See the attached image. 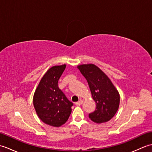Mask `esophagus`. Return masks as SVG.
Returning a JSON list of instances; mask_svg holds the SVG:
<instances>
[{"label":"esophagus","mask_w":152,"mask_h":152,"mask_svg":"<svg viewBox=\"0 0 152 152\" xmlns=\"http://www.w3.org/2000/svg\"><path fill=\"white\" fill-rule=\"evenodd\" d=\"M82 103H83V101H82V100H80V101H79L76 102V105H77V106H80V105L82 104Z\"/></svg>","instance_id":"34e87169"}]
</instances>
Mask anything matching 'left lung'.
<instances>
[{
  "instance_id": "8db88e82",
  "label": "left lung",
  "mask_w": 152,
  "mask_h": 152,
  "mask_svg": "<svg viewBox=\"0 0 152 152\" xmlns=\"http://www.w3.org/2000/svg\"><path fill=\"white\" fill-rule=\"evenodd\" d=\"M78 69L88 82L95 110L89 118L96 124L107 122L114 117L119 105V94L108 77L93 64H81Z\"/></svg>"
}]
</instances>
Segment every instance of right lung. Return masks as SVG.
Segmentation results:
<instances>
[{
  "mask_svg": "<svg viewBox=\"0 0 152 152\" xmlns=\"http://www.w3.org/2000/svg\"><path fill=\"white\" fill-rule=\"evenodd\" d=\"M66 64L53 66L44 74L33 96V104L38 117L46 124L60 127L65 124L72 112L73 103L58 86Z\"/></svg>",
  "mask_w": 152,
  "mask_h": 152,
  "instance_id": "obj_1",
  "label": "right lung"
}]
</instances>
